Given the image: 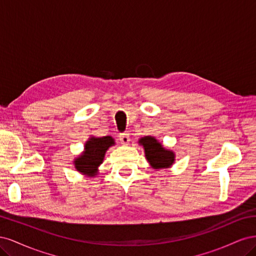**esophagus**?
I'll return each mask as SVG.
<instances>
[{"mask_svg":"<svg viewBox=\"0 0 256 256\" xmlns=\"http://www.w3.org/2000/svg\"><path fill=\"white\" fill-rule=\"evenodd\" d=\"M120 141L122 145H129L130 143V138L129 134H120Z\"/></svg>","mask_w":256,"mask_h":256,"instance_id":"obj_1","label":"esophagus"}]
</instances>
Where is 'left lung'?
Here are the masks:
<instances>
[{
	"instance_id": "obj_1",
	"label": "left lung",
	"mask_w": 256,
	"mask_h": 256,
	"mask_svg": "<svg viewBox=\"0 0 256 256\" xmlns=\"http://www.w3.org/2000/svg\"><path fill=\"white\" fill-rule=\"evenodd\" d=\"M138 143L143 147L145 158L150 168L156 170V171L170 168L175 164V152L171 150L166 148L154 136H143L138 138Z\"/></svg>"
}]
</instances>
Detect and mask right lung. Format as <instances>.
<instances>
[{"label": "right lung", "instance_id": "obj_1", "mask_svg": "<svg viewBox=\"0 0 256 256\" xmlns=\"http://www.w3.org/2000/svg\"><path fill=\"white\" fill-rule=\"evenodd\" d=\"M115 145V140L110 136H92L84 144V150L78 157L74 159L76 171L86 177H96L98 168L104 160L106 150Z\"/></svg>", "mask_w": 256, "mask_h": 256}]
</instances>
